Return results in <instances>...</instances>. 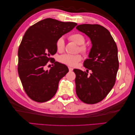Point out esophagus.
I'll return each mask as SVG.
<instances>
[{
	"label": "esophagus",
	"mask_w": 135,
	"mask_h": 135,
	"mask_svg": "<svg viewBox=\"0 0 135 135\" xmlns=\"http://www.w3.org/2000/svg\"><path fill=\"white\" fill-rule=\"evenodd\" d=\"M68 68H69V71H70V72H71V71H72V70H73V68H72L69 67Z\"/></svg>",
	"instance_id": "1"
}]
</instances>
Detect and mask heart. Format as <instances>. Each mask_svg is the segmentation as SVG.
Wrapping results in <instances>:
<instances>
[{"mask_svg": "<svg viewBox=\"0 0 135 135\" xmlns=\"http://www.w3.org/2000/svg\"><path fill=\"white\" fill-rule=\"evenodd\" d=\"M70 40L74 41L79 46V50L82 52H85L87 51V47L84 45L85 43V37L82 34L74 33L69 36ZM56 48L59 52H62L65 48V41L63 37L60 38L56 42ZM81 60V56L80 54H63L60 57V61L63 64L70 66H75L77 65L79 61Z\"/></svg>", "mask_w": 135, "mask_h": 135, "instance_id": "obj_1", "label": "heart"}]
</instances>
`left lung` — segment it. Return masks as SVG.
<instances>
[{
	"instance_id": "8db88e82",
	"label": "left lung",
	"mask_w": 135,
	"mask_h": 135,
	"mask_svg": "<svg viewBox=\"0 0 135 135\" xmlns=\"http://www.w3.org/2000/svg\"><path fill=\"white\" fill-rule=\"evenodd\" d=\"M76 28L87 35L92 44L88 59L84 62L86 72L74 69L76 93L83 102L94 104L107 96L115 83L119 67L117 47L110 32L100 25L84 24ZM88 70L92 71L90 76Z\"/></svg>"
}]
</instances>
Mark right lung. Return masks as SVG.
<instances>
[{"label": "right lung", "mask_w": 135, "mask_h": 135, "mask_svg": "<svg viewBox=\"0 0 135 135\" xmlns=\"http://www.w3.org/2000/svg\"><path fill=\"white\" fill-rule=\"evenodd\" d=\"M77 25L45 18L30 26L22 39L18 51V72L26 94L33 100L45 102L56 94L59 81L69 72L64 64L55 61L56 42ZM50 60V70L45 69Z\"/></svg>", "instance_id": "1"}]
</instances>
